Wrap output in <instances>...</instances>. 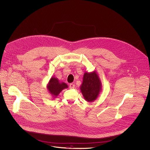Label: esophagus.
<instances>
[{
	"label": "esophagus",
	"instance_id": "esophagus-1",
	"mask_svg": "<svg viewBox=\"0 0 150 150\" xmlns=\"http://www.w3.org/2000/svg\"><path fill=\"white\" fill-rule=\"evenodd\" d=\"M69 88H70L71 89H74V88H75V85L73 84V83H71V84L69 85Z\"/></svg>",
	"mask_w": 150,
	"mask_h": 150
}]
</instances>
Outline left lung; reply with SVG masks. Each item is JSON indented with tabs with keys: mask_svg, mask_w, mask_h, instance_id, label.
Masks as SVG:
<instances>
[{
	"mask_svg": "<svg viewBox=\"0 0 150 150\" xmlns=\"http://www.w3.org/2000/svg\"><path fill=\"white\" fill-rule=\"evenodd\" d=\"M101 81L96 71L85 72L83 82L80 86L84 99L88 102L95 100L98 97L102 88Z\"/></svg>",
	"mask_w": 150,
	"mask_h": 150,
	"instance_id": "1",
	"label": "left lung"
}]
</instances>
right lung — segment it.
Returning <instances> with one entry per match:
<instances>
[{"label":"right lung","mask_w":150,"mask_h":150,"mask_svg":"<svg viewBox=\"0 0 150 150\" xmlns=\"http://www.w3.org/2000/svg\"><path fill=\"white\" fill-rule=\"evenodd\" d=\"M68 87V85L65 83L60 82L57 78L52 77L50 79L47 88L49 93H51L54 98H56L63 89L67 88Z\"/></svg>","instance_id":"right-lung-1"}]
</instances>
